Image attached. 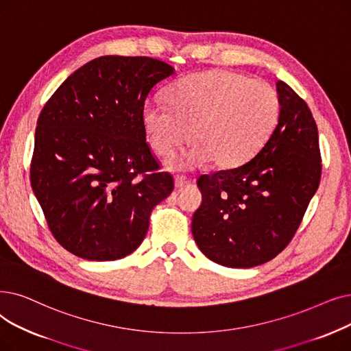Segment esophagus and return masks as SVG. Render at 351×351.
<instances>
[{"label":"esophagus","instance_id":"obj_1","mask_svg":"<svg viewBox=\"0 0 351 351\" xmlns=\"http://www.w3.org/2000/svg\"><path fill=\"white\" fill-rule=\"evenodd\" d=\"M192 180L185 178V176H176L175 178V188L176 189H182V188H185V186H189Z\"/></svg>","mask_w":351,"mask_h":351}]
</instances>
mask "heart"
<instances>
[{
    "label": "heart",
    "mask_w": 351,
    "mask_h": 351,
    "mask_svg": "<svg viewBox=\"0 0 351 351\" xmlns=\"http://www.w3.org/2000/svg\"><path fill=\"white\" fill-rule=\"evenodd\" d=\"M169 99L146 101L143 125L152 147L165 158L189 138L195 141L171 160L173 169H193L208 160L221 169L245 163L268 142L280 120L277 91L231 70L191 74L172 87Z\"/></svg>",
    "instance_id": "1"
}]
</instances>
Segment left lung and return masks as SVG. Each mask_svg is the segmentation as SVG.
Here are the masks:
<instances>
[{
  "label": "left lung",
  "mask_w": 351,
  "mask_h": 351,
  "mask_svg": "<svg viewBox=\"0 0 351 351\" xmlns=\"http://www.w3.org/2000/svg\"><path fill=\"white\" fill-rule=\"evenodd\" d=\"M280 120L256 155L230 171L197 179L202 204L192 235L210 261L251 268L293 239L318 189L322 156L315 120L287 83L277 82Z\"/></svg>",
  "instance_id": "left-lung-1"
}]
</instances>
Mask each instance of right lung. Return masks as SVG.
Instances as JSON below:
<instances>
[{"instance_id": "right-lung-1", "label": "right lung", "mask_w": 351, "mask_h": 351, "mask_svg": "<svg viewBox=\"0 0 351 351\" xmlns=\"http://www.w3.org/2000/svg\"><path fill=\"white\" fill-rule=\"evenodd\" d=\"M175 69L103 56L75 70L37 120L29 179L57 242L88 261L138 248L150 212L173 191L146 143L145 100Z\"/></svg>"}]
</instances>
